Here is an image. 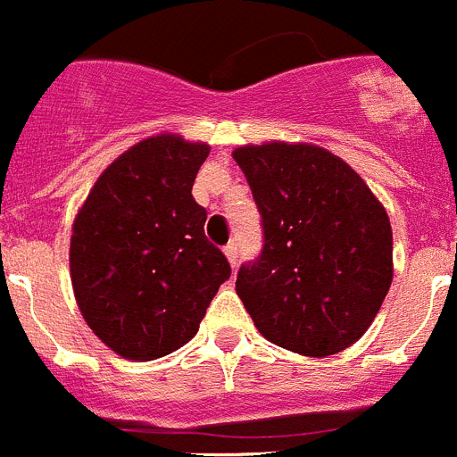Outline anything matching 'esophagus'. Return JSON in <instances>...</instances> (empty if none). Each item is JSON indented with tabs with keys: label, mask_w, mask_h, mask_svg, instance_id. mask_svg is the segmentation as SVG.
I'll return each instance as SVG.
<instances>
[{
	"label": "esophagus",
	"mask_w": 457,
	"mask_h": 457,
	"mask_svg": "<svg viewBox=\"0 0 457 457\" xmlns=\"http://www.w3.org/2000/svg\"><path fill=\"white\" fill-rule=\"evenodd\" d=\"M225 257H228V262L232 264V269L238 264V248H237V244H234V241H232V244L225 245Z\"/></svg>",
	"instance_id": "34e87169"
}]
</instances>
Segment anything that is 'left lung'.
<instances>
[{"label":"left lung","mask_w":457,"mask_h":457,"mask_svg":"<svg viewBox=\"0 0 457 457\" xmlns=\"http://www.w3.org/2000/svg\"><path fill=\"white\" fill-rule=\"evenodd\" d=\"M262 213L264 248L237 294L275 346L341 353L376 319L392 285V225L364 179L310 143L234 150Z\"/></svg>","instance_id":"8db88e82"}]
</instances>
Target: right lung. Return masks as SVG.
<instances>
[{
	"instance_id": "obj_1",
	"label": "right lung",
	"mask_w": 457,
	"mask_h": 457,
	"mask_svg": "<svg viewBox=\"0 0 457 457\" xmlns=\"http://www.w3.org/2000/svg\"><path fill=\"white\" fill-rule=\"evenodd\" d=\"M204 143L162 134L111 163L70 238V275L88 328L127 360H157L195 337L229 262L204 237L191 195Z\"/></svg>"
}]
</instances>
